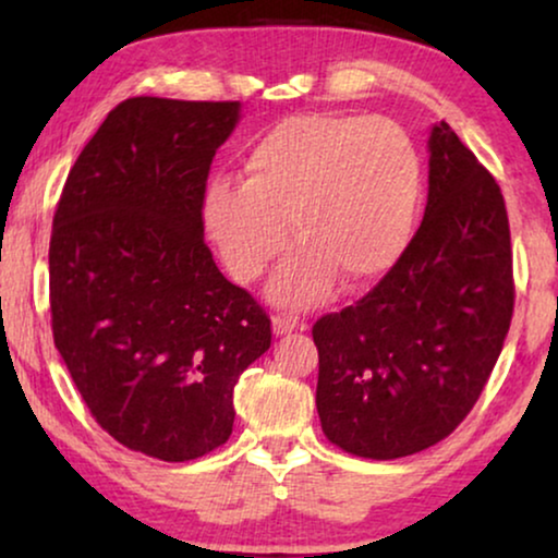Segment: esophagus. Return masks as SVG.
I'll return each mask as SVG.
<instances>
[{
  "instance_id": "esophagus-1",
  "label": "esophagus",
  "mask_w": 558,
  "mask_h": 558,
  "mask_svg": "<svg viewBox=\"0 0 558 558\" xmlns=\"http://www.w3.org/2000/svg\"><path fill=\"white\" fill-rule=\"evenodd\" d=\"M271 325H274V332L277 335H289V332H294V330H304V319H300L296 315H289V312H277V315H274V319H271Z\"/></svg>"
}]
</instances>
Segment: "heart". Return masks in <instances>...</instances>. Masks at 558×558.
<instances>
[{"mask_svg":"<svg viewBox=\"0 0 558 558\" xmlns=\"http://www.w3.org/2000/svg\"><path fill=\"white\" fill-rule=\"evenodd\" d=\"M422 201L414 142L388 119L302 113L271 126L243 159V182L205 187L203 223L235 279H262L296 248L271 284L284 304L361 287L399 262Z\"/></svg>","mask_w":558,"mask_h":558,"instance_id":"obj_1","label":"heart"}]
</instances>
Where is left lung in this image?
<instances>
[{"mask_svg":"<svg viewBox=\"0 0 558 558\" xmlns=\"http://www.w3.org/2000/svg\"><path fill=\"white\" fill-rule=\"evenodd\" d=\"M513 302L500 185L439 121L414 239L368 294L312 327L325 437L365 460L416 454L449 437L490 378Z\"/></svg>","mask_w":558,"mask_h":558,"instance_id":"8db88e82","label":"left lung"}]
</instances>
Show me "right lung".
I'll list each match as a JSON object with an SVG mask.
<instances>
[{
    "instance_id": "obj_1",
    "label": "right lung",
    "mask_w": 558,
    "mask_h": 558,
    "mask_svg": "<svg viewBox=\"0 0 558 558\" xmlns=\"http://www.w3.org/2000/svg\"><path fill=\"white\" fill-rule=\"evenodd\" d=\"M239 101H121L75 159L50 235L52 340L119 445L187 462L226 445L233 388L271 319L203 239V195Z\"/></svg>"
}]
</instances>
